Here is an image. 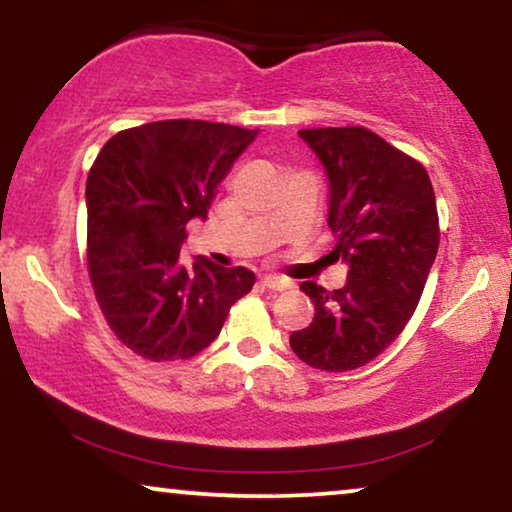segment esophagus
Here are the masks:
<instances>
[{"mask_svg": "<svg viewBox=\"0 0 512 512\" xmlns=\"http://www.w3.org/2000/svg\"><path fill=\"white\" fill-rule=\"evenodd\" d=\"M262 285L269 287V290H287L290 287V280L287 278H280V276H262Z\"/></svg>", "mask_w": 512, "mask_h": 512, "instance_id": "obj_1", "label": "esophagus"}]
</instances>
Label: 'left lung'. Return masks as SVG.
I'll use <instances>...</instances> for the list:
<instances>
[{"label":"left lung","instance_id":"8db88e82","mask_svg":"<svg viewBox=\"0 0 512 512\" xmlns=\"http://www.w3.org/2000/svg\"><path fill=\"white\" fill-rule=\"evenodd\" d=\"M299 136L327 171L331 255L348 264V280L331 292L301 283L315 318L290 345L313 369L352 371L413 318L441 239L434 187L420 162L371 129H299Z\"/></svg>","mask_w":512,"mask_h":512}]
</instances>
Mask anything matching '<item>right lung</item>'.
<instances>
[{
	"label": "right lung",
	"mask_w": 512,
	"mask_h": 512,
	"mask_svg": "<svg viewBox=\"0 0 512 512\" xmlns=\"http://www.w3.org/2000/svg\"><path fill=\"white\" fill-rule=\"evenodd\" d=\"M255 136L225 122L160 120L122 129L99 150L85 185L88 271L111 331L143 359L194 357L253 290L246 266L206 257L185 266L181 246Z\"/></svg>",
	"instance_id": "right-lung-1"
}]
</instances>
